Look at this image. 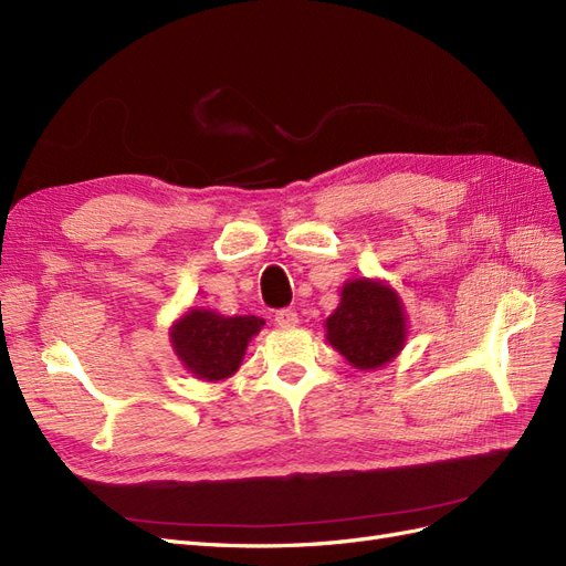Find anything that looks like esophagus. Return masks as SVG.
I'll list each match as a JSON object with an SVG mask.
<instances>
[{"label":"esophagus","mask_w":566,"mask_h":566,"mask_svg":"<svg viewBox=\"0 0 566 566\" xmlns=\"http://www.w3.org/2000/svg\"><path fill=\"white\" fill-rule=\"evenodd\" d=\"M276 323L281 325V328H293V325L300 323V316L293 310H281V312H276Z\"/></svg>","instance_id":"esophagus-1"}]
</instances>
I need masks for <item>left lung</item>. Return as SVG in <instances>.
I'll list each match as a JSON object with an SVG mask.
<instances>
[{
    "label": "left lung",
    "instance_id": "obj_1",
    "mask_svg": "<svg viewBox=\"0 0 566 566\" xmlns=\"http://www.w3.org/2000/svg\"><path fill=\"white\" fill-rule=\"evenodd\" d=\"M408 316L397 290L380 279H352L325 318V339L358 370H375L406 347Z\"/></svg>",
    "mask_w": 566,
    "mask_h": 566
}]
</instances>
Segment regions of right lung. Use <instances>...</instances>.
I'll use <instances>...</instances> for the list:
<instances>
[{
	"mask_svg": "<svg viewBox=\"0 0 566 566\" xmlns=\"http://www.w3.org/2000/svg\"><path fill=\"white\" fill-rule=\"evenodd\" d=\"M264 318L221 316L191 306L169 328V342L181 366L205 382H221L241 368L250 339L262 331Z\"/></svg>",
	"mask_w": 566,
	"mask_h": 566,
	"instance_id": "add662e5",
	"label": "right lung"
}]
</instances>
